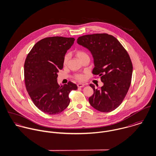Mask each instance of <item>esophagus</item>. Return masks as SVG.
<instances>
[{"instance_id":"obj_1","label":"esophagus","mask_w":156,"mask_h":156,"mask_svg":"<svg viewBox=\"0 0 156 156\" xmlns=\"http://www.w3.org/2000/svg\"><path fill=\"white\" fill-rule=\"evenodd\" d=\"M77 85L78 88H82V87H83L85 86V85L82 84V83H78Z\"/></svg>"}]
</instances>
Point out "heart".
Instances as JSON below:
<instances>
[{"label": "heart", "mask_w": 156, "mask_h": 156, "mask_svg": "<svg viewBox=\"0 0 156 156\" xmlns=\"http://www.w3.org/2000/svg\"><path fill=\"white\" fill-rule=\"evenodd\" d=\"M76 55L81 61L86 57H89L88 53L86 51H83V50H77L76 51ZM69 58V54L67 53L65 55V56L64 58V59H63V64L64 65H66L68 63ZM75 78L76 79H77L78 80L82 81V80H84L85 79L86 76L83 74H77L75 75Z\"/></svg>", "instance_id": "b5f03b06"}]
</instances>
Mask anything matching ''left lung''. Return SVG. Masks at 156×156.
Listing matches in <instances>:
<instances>
[{
    "label": "left lung",
    "instance_id": "8db88e82",
    "mask_svg": "<svg viewBox=\"0 0 156 156\" xmlns=\"http://www.w3.org/2000/svg\"><path fill=\"white\" fill-rule=\"evenodd\" d=\"M77 43L88 48L94 58L92 74L100 76L103 86L94 90L89 98L96 110L109 112L122 102L130 88L132 62L126 50L113 36L108 34L86 35L78 38Z\"/></svg>",
    "mask_w": 156,
    "mask_h": 156
}]
</instances>
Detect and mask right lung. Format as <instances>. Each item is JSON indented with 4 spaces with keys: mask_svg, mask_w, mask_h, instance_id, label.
Here are the masks:
<instances>
[{
    "mask_svg": "<svg viewBox=\"0 0 156 156\" xmlns=\"http://www.w3.org/2000/svg\"><path fill=\"white\" fill-rule=\"evenodd\" d=\"M74 38L47 37L34 45L24 66L26 90L34 105L48 115L59 114L69 104V93L77 89L75 83L59 85L58 73L63 68V59L73 44Z\"/></svg>",
    "mask_w": 156,
    "mask_h": 156,
    "instance_id": "obj_1",
    "label": "right lung"
}]
</instances>
